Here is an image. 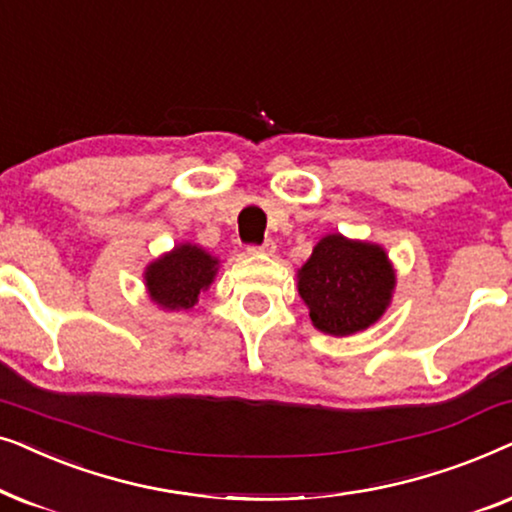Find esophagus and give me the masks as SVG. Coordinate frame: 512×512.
I'll return each mask as SVG.
<instances>
[{"label": "esophagus", "mask_w": 512, "mask_h": 512, "mask_svg": "<svg viewBox=\"0 0 512 512\" xmlns=\"http://www.w3.org/2000/svg\"><path fill=\"white\" fill-rule=\"evenodd\" d=\"M275 251H277V244L272 240H265L261 247H249V254L254 256H275Z\"/></svg>", "instance_id": "34e87169"}]
</instances>
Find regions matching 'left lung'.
I'll list each match as a JSON object with an SVG mask.
<instances>
[{
  "label": "left lung",
  "instance_id": "left-lung-1",
  "mask_svg": "<svg viewBox=\"0 0 512 512\" xmlns=\"http://www.w3.org/2000/svg\"><path fill=\"white\" fill-rule=\"evenodd\" d=\"M296 277L312 326L333 338H347L377 324L396 289V270L387 249L340 233L321 237Z\"/></svg>",
  "mask_w": 512,
  "mask_h": 512
}]
</instances>
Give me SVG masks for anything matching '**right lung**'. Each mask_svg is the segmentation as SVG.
Masks as SVG:
<instances>
[{"instance_id":"1","label":"right lung","mask_w":512,"mask_h":512,"mask_svg":"<svg viewBox=\"0 0 512 512\" xmlns=\"http://www.w3.org/2000/svg\"><path fill=\"white\" fill-rule=\"evenodd\" d=\"M221 261L200 244L179 242L144 268V289L153 305L165 312L191 310L198 296L216 279Z\"/></svg>"}]
</instances>
